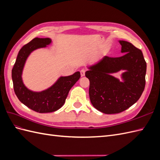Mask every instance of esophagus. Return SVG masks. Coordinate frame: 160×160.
<instances>
[{
  "label": "esophagus",
  "mask_w": 160,
  "mask_h": 160,
  "mask_svg": "<svg viewBox=\"0 0 160 160\" xmlns=\"http://www.w3.org/2000/svg\"><path fill=\"white\" fill-rule=\"evenodd\" d=\"M80 72H81V77H84L85 75V69H82L80 71Z\"/></svg>",
  "instance_id": "34e87169"
}]
</instances>
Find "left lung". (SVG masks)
<instances>
[{"label":"left lung","instance_id":"1","mask_svg":"<svg viewBox=\"0 0 160 160\" xmlns=\"http://www.w3.org/2000/svg\"><path fill=\"white\" fill-rule=\"evenodd\" d=\"M124 55L105 56L88 66L85 76L89 80V94L93 107L105 114L121 113L140 98L146 85V62L141 50L132 43L119 41ZM124 70L120 81L112 75Z\"/></svg>","mask_w":160,"mask_h":160}]
</instances>
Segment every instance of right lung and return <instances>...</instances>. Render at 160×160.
Listing matches in <instances>:
<instances>
[{"label":"right lung","mask_w":160,"mask_h":160,"mask_svg":"<svg viewBox=\"0 0 160 160\" xmlns=\"http://www.w3.org/2000/svg\"><path fill=\"white\" fill-rule=\"evenodd\" d=\"M52 43L50 38H35L19 51L12 70L14 91L19 101L38 113H51L59 109L65 102L71 88L80 78L79 71L69 76L60 77L49 88L33 91L24 84L22 75L25 62L31 53Z\"/></svg>","instance_id":"add662e5"}]
</instances>
